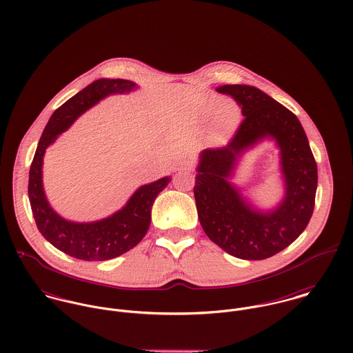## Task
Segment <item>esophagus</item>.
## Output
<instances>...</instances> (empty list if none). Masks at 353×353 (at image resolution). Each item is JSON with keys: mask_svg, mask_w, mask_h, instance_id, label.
Returning <instances> with one entry per match:
<instances>
[{"mask_svg": "<svg viewBox=\"0 0 353 353\" xmlns=\"http://www.w3.org/2000/svg\"><path fill=\"white\" fill-rule=\"evenodd\" d=\"M192 168V161L186 157H181L178 160L174 161L172 164V170L176 172V171H182V170H190Z\"/></svg>", "mask_w": 353, "mask_h": 353, "instance_id": "34e87169", "label": "esophagus"}]
</instances>
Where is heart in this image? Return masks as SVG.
Returning <instances> with one entry per match:
<instances>
[{
  "instance_id": "b5f03b06",
  "label": "heart",
  "mask_w": 353,
  "mask_h": 353,
  "mask_svg": "<svg viewBox=\"0 0 353 353\" xmlns=\"http://www.w3.org/2000/svg\"><path fill=\"white\" fill-rule=\"evenodd\" d=\"M201 117L205 121L213 118L212 141L216 145H225L238 130L243 114L236 101H223L221 97H210L202 104Z\"/></svg>"
}]
</instances>
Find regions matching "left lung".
Here are the masks:
<instances>
[{
  "label": "left lung",
  "mask_w": 353,
  "mask_h": 353,
  "mask_svg": "<svg viewBox=\"0 0 353 353\" xmlns=\"http://www.w3.org/2000/svg\"><path fill=\"white\" fill-rule=\"evenodd\" d=\"M242 105L245 119L231 143L199 156L194 199L202 230L220 249L241 259H265L288 248L305 230L315 203L318 170L298 117L263 91L246 84L216 88ZM274 141L283 196L273 208L258 207L232 179L243 154Z\"/></svg>",
  "instance_id": "1"
}]
</instances>
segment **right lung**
I'll list each match as a JSON object with an SVG mask.
<instances>
[{"instance_id": "obj_1", "label": "right lung", "mask_w": 353, "mask_h": 353, "mask_svg": "<svg viewBox=\"0 0 353 353\" xmlns=\"http://www.w3.org/2000/svg\"><path fill=\"white\" fill-rule=\"evenodd\" d=\"M139 85L123 79H99L65 101L51 115L35 152L28 181V199L39 232L54 248L83 261H107L119 256L145 236L151 224L152 205L171 182L163 176L140 186L126 203L112 214L95 221H72L59 216L43 188V157L46 150L87 110L110 95L136 91Z\"/></svg>"}]
</instances>
